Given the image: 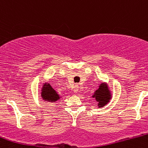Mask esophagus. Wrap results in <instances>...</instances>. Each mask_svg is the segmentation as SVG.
Listing matches in <instances>:
<instances>
[{
    "mask_svg": "<svg viewBox=\"0 0 148 148\" xmlns=\"http://www.w3.org/2000/svg\"><path fill=\"white\" fill-rule=\"evenodd\" d=\"M78 91H79V86H78V85H75V86H74V92L77 93Z\"/></svg>",
    "mask_w": 148,
    "mask_h": 148,
    "instance_id": "34e87169",
    "label": "esophagus"
}]
</instances>
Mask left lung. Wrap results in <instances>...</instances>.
<instances>
[{"mask_svg": "<svg viewBox=\"0 0 148 148\" xmlns=\"http://www.w3.org/2000/svg\"><path fill=\"white\" fill-rule=\"evenodd\" d=\"M94 94L92 97L95 98L97 101L99 107L105 106L111 99V94H110L108 87L103 84L100 85L98 90H97Z\"/></svg>", "mask_w": 148, "mask_h": 148, "instance_id": "8db88e82", "label": "left lung"}]
</instances>
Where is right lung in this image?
<instances>
[{"label":"right lung","mask_w":148,"mask_h":148,"mask_svg":"<svg viewBox=\"0 0 148 148\" xmlns=\"http://www.w3.org/2000/svg\"><path fill=\"white\" fill-rule=\"evenodd\" d=\"M42 97L43 99L49 101H56L60 99V96L54 90L50 84H45L42 90Z\"/></svg>","instance_id":"1"}]
</instances>
